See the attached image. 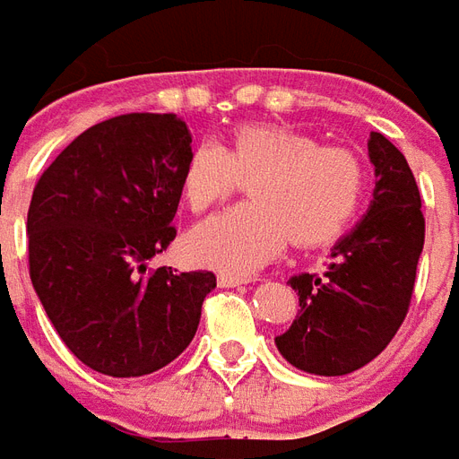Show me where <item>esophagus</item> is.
<instances>
[{
	"label": "esophagus",
	"instance_id": "34e87169",
	"mask_svg": "<svg viewBox=\"0 0 459 459\" xmlns=\"http://www.w3.org/2000/svg\"><path fill=\"white\" fill-rule=\"evenodd\" d=\"M247 281H255V277H247V274H230V273L219 274V287H238V284H247Z\"/></svg>",
	"mask_w": 459,
	"mask_h": 459
}]
</instances>
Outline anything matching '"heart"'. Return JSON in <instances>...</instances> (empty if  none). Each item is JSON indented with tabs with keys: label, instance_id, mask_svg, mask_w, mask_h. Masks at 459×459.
Listing matches in <instances>:
<instances>
[{
	"label": "heart",
	"instance_id": "1",
	"mask_svg": "<svg viewBox=\"0 0 459 459\" xmlns=\"http://www.w3.org/2000/svg\"><path fill=\"white\" fill-rule=\"evenodd\" d=\"M250 178L253 202L230 206L186 233L192 263L250 273L280 253L287 238L299 247L338 238L365 192L362 160L342 145L284 126L246 124L221 148L196 143L179 175V192L192 212H206Z\"/></svg>",
	"mask_w": 459,
	"mask_h": 459
}]
</instances>
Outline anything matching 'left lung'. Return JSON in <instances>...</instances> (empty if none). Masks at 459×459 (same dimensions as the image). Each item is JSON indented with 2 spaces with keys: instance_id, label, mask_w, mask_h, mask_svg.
I'll return each instance as SVG.
<instances>
[{
  "instance_id": "obj_1",
  "label": "left lung",
  "mask_w": 459,
  "mask_h": 459,
  "mask_svg": "<svg viewBox=\"0 0 459 459\" xmlns=\"http://www.w3.org/2000/svg\"><path fill=\"white\" fill-rule=\"evenodd\" d=\"M375 192L365 219L331 250L324 274H297L299 316L274 338L281 358L311 375L365 368L409 314L426 219L409 162L382 134H369Z\"/></svg>"
}]
</instances>
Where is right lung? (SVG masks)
Wrapping results in <instances>:
<instances>
[{
  "instance_id": "right-lung-1",
  "label": "right lung",
  "mask_w": 459,
  "mask_h": 459,
  "mask_svg": "<svg viewBox=\"0 0 459 459\" xmlns=\"http://www.w3.org/2000/svg\"><path fill=\"white\" fill-rule=\"evenodd\" d=\"M192 135L175 114L91 126L50 162L30 196L33 290L74 358L108 377H143L192 342L213 273L148 270L175 240Z\"/></svg>"
}]
</instances>
